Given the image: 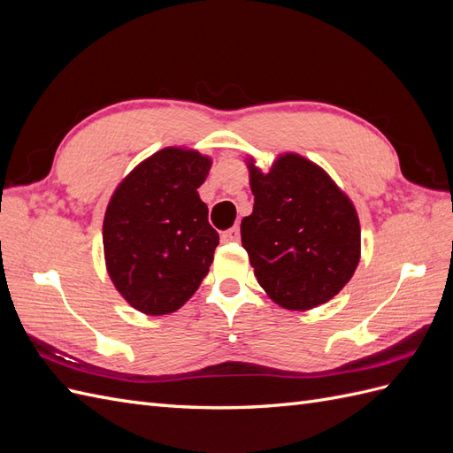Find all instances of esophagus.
<instances>
[{"mask_svg": "<svg viewBox=\"0 0 453 453\" xmlns=\"http://www.w3.org/2000/svg\"><path fill=\"white\" fill-rule=\"evenodd\" d=\"M223 242H240V228L238 226H232L228 230H225L221 234Z\"/></svg>", "mask_w": 453, "mask_h": 453, "instance_id": "34e87169", "label": "esophagus"}]
</instances>
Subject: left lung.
<instances>
[{
  "instance_id": "1",
  "label": "left lung",
  "mask_w": 453,
  "mask_h": 453,
  "mask_svg": "<svg viewBox=\"0 0 453 453\" xmlns=\"http://www.w3.org/2000/svg\"><path fill=\"white\" fill-rule=\"evenodd\" d=\"M253 213L242 245L268 296L310 310L342 291L359 265L361 226L349 198L319 166L283 155L268 173L250 166Z\"/></svg>"
}]
</instances>
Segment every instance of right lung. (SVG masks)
I'll list each match as a JSON object with an SVG mask.
<instances>
[{"label": "right lung", "mask_w": 453, "mask_h": 453, "mask_svg": "<svg viewBox=\"0 0 453 453\" xmlns=\"http://www.w3.org/2000/svg\"><path fill=\"white\" fill-rule=\"evenodd\" d=\"M210 166L196 150L162 149L111 196L104 219L107 272L135 310L175 311L208 276L219 234L196 188Z\"/></svg>", "instance_id": "obj_1"}]
</instances>
